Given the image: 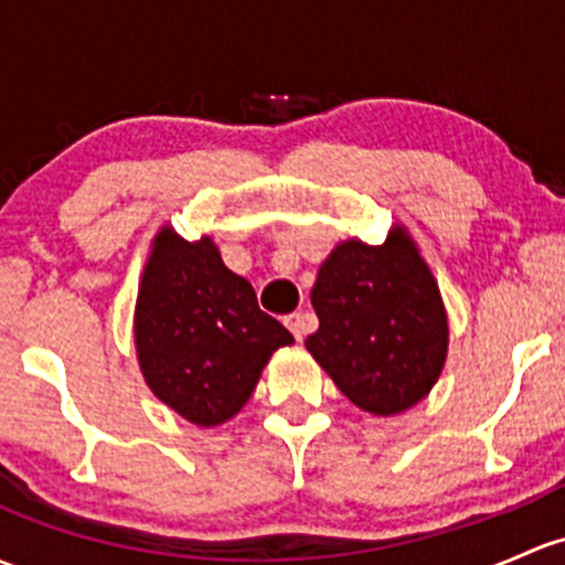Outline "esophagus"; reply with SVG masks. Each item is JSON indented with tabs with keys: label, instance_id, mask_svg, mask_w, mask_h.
Returning a JSON list of instances; mask_svg holds the SVG:
<instances>
[{
	"label": "esophagus",
	"instance_id": "1",
	"mask_svg": "<svg viewBox=\"0 0 565 565\" xmlns=\"http://www.w3.org/2000/svg\"><path fill=\"white\" fill-rule=\"evenodd\" d=\"M284 324H287L289 330H292V335L298 338V341H302V338L308 335V332L313 330V317L311 313H289V317H284Z\"/></svg>",
	"mask_w": 565,
	"mask_h": 565
}]
</instances>
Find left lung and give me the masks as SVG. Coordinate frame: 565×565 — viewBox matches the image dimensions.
Masks as SVG:
<instances>
[{"instance_id":"8db88e82","label":"left lung","mask_w":565,"mask_h":565,"mask_svg":"<svg viewBox=\"0 0 565 565\" xmlns=\"http://www.w3.org/2000/svg\"><path fill=\"white\" fill-rule=\"evenodd\" d=\"M319 330L306 349L335 387L376 417L419 403L447 360V311L417 243L395 227L382 246L338 243L317 273Z\"/></svg>"}]
</instances>
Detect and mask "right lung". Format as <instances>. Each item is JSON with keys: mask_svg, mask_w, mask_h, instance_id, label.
Wrapping results in <instances>:
<instances>
[{"mask_svg": "<svg viewBox=\"0 0 565 565\" xmlns=\"http://www.w3.org/2000/svg\"><path fill=\"white\" fill-rule=\"evenodd\" d=\"M292 341L211 237L189 243L159 230L135 306L140 371L159 401L192 425L227 423L248 403L270 354Z\"/></svg>", "mask_w": 565, "mask_h": 565, "instance_id": "right-lung-1", "label": "right lung"}]
</instances>
